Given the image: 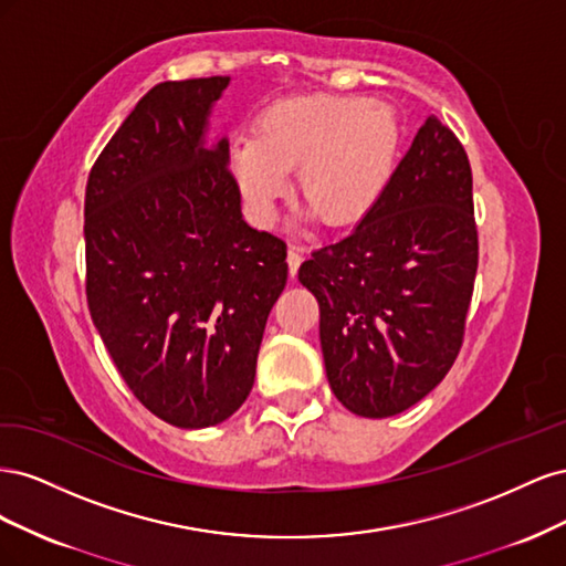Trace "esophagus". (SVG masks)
I'll return each mask as SVG.
<instances>
[{
  "label": "esophagus",
  "instance_id": "esophagus-1",
  "mask_svg": "<svg viewBox=\"0 0 566 566\" xmlns=\"http://www.w3.org/2000/svg\"><path fill=\"white\" fill-rule=\"evenodd\" d=\"M300 264H302V248L293 243L287 248V269H290V276H293V279L297 276Z\"/></svg>",
  "mask_w": 566,
  "mask_h": 566
}]
</instances>
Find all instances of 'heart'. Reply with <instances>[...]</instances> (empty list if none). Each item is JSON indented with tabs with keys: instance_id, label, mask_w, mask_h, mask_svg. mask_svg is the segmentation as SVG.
Returning <instances> with one entry per match:
<instances>
[{
	"instance_id": "b5f03b06",
	"label": "heart",
	"mask_w": 566,
	"mask_h": 566,
	"mask_svg": "<svg viewBox=\"0 0 566 566\" xmlns=\"http://www.w3.org/2000/svg\"><path fill=\"white\" fill-rule=\"evenodd\" d=\"M401 123L368 96L285 98L231 146V172L256 224H271L297 169V196L323 227L347 229L385 193L397 167Z\"/></svg>"
}]
</instances>
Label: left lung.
<instances>
[{"label": "left lung", "instance_id": "1", "mask_svg": "<svg viewBox=\"0 0 566 566\" xmlns=\"http://www.w3.org/2000/svg\"><path fill=\"white\" fill-rule=\"evenodd\" d=\"M476 256L468 153L430 115L375 208L297 273L318 300L325 375L342 406L389 418L443 380L465 335Z\"/></svg>", "mask_w": 566, "mask_h": 566}]
</instances>
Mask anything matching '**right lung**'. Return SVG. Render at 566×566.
Instances as JSON below:
<instances>
[{"label":"right lung","instance_id":"right-lung-1","mask_svg":"<svg viewBox=\"0 0 566 566\" xmlns=\"http://www.w3.org/2000/svg\"><path fill=\"white\" fill-rule=\"evenodd\" d=\"M229 80L156 84L101 150L84 196L92 321L134 397L181 430L243 406L287 281L285 243L243 219L229 139L205 146Z\"/></svg>","mask_w":566,"mask_h":566}]
</instances>
